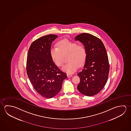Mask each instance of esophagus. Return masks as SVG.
Returning a JSON list of instances; mask_svg holds the SVG:
<instances>
[{
  "mask_svg": "<svg viewBox=\"0 0 131 131\" xmlns=\"http://www.w3.org/2000/svg\"><path fill=\"white\" fill-rule=\"evenodd\" d=\"M67 77H68V78H69V77H71L72 76V75H71V74H67Z\"/></svg>",
  "mask_w": 131,
  "mask_h": 131,
  "instance_id": "obj_1",
  "label": "esophagus"
}]
</instances>
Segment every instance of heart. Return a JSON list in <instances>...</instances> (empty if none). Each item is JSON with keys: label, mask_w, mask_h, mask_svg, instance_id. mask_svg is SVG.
<instances>
[{"label": "heart", "mask_w": 131, "mask_h": 131, "mask_svg": "<svg viewBox=\"0 0 131 131\" xmlns=\"http://www.w3.org/2000/svg\"><path fill=\"white\" fill-rule=\"evenodd\" d=\"M50 53L53 62L58 67L62 66L64 56L68 55L67 58L69 62L63 66L62 70L69 74L75 72L79 65L83 64L86 58V51L84 45L67 39L58 42L57 47H51Z\"/></svg>", "instance_id": "1"}]
</instances>
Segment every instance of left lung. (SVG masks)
<instances>
[{
  "label": "left lung",
  "mask_w": 131,
  "mask_h": 131,
  "mask_svg": "<svg viewBox=\"0 0 131 131\" xmlns=\"http://www.w3.org/2000/svg\"><path fill=\"white\" fill-rule=\"evenodd\" d=\"M86 49V58L82 70L77 74L80 82L78 91L87 96L99 93L105 85L110 71L107 53L103 43L92 35L82 33L74 38Z\"/></svg>",
  "instance_id": "left-lung-1"
}]
</instances>
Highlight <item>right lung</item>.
I'll return each instance as SVG.
<instances>
[{
    "mask_svg": "<svg viewBox=\"0 0 131 131\" xmlns=\"http://www.w3.org/2000/svg\"><path fill=\"white\" fill-rule=\"evenodd\" d=\"M58 37L55 35L41 37L32 42L28 51V77L36 91L47 99L53 97L60 92L63 81L67 78L50 55L51 43Z\"/></svg>",
    "mask_w": 131,
    "mask_h": 131,
    "instance_id": "add662e5",
    "label": "right lung"
}]
</instances>
